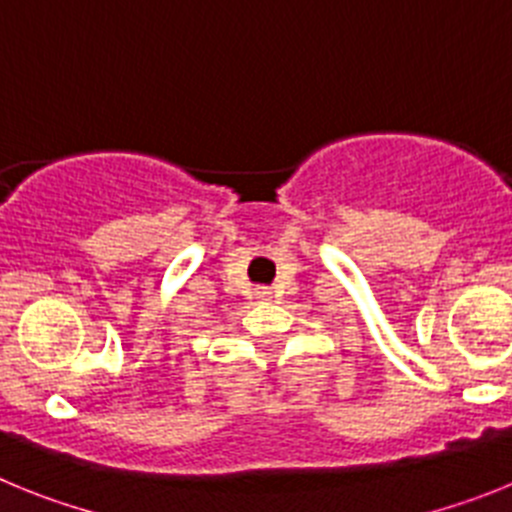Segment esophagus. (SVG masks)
Wrapping results in <instances>:
<instances>
[{"mask_svg":"<svg viewBox=\"0 0 512 512\" xmlns=\"http://www.w3.org/2000/svg\"><path fill=\"white\" fill-rule=\"evenodd\" d=\"M271 289L269 287H256V300H269Z\"/></svg>","mask_w":512,"mask_h":512,"instance_id":"obj_1","label":"esophagus"}]
</instances>
